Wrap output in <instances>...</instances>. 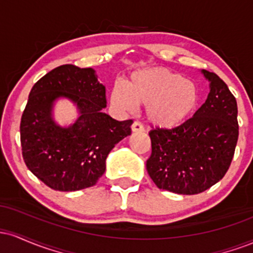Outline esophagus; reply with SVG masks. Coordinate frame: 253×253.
Here are the masks:
<instances>
[{"mask_svg":"<svg viewBox=\"0 0 253 253\" xmlns=\"http://www.w3.org/2000/svg\"><path fill=\"white\" fill-rule=\"evenodd\" d=\"M130 128H132V132L134 133L144 132V126L140 123H138V121H134V123L132 124V126H130Z\"/></svg>","mask_w":253,"mask_h":253,"instance_id":"34e87169","label":"esophagus"}]
</instances>
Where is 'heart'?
Returning <instances> with one entry per match:
<instances>
[{"label": "heart", "instance_id": "1", "mask_svg": "<svg viewBox=\"0 0 253 253\" xmlns=\"http://www.w3.org/2000/svg\"><path fill=\"white\" fill-rule=\"evenodd\" d=\"M110 102L123 112L133 106H146V118L159 128H175L187 121L200 102V90L195 82L183 78L167 68H151L135 72L121 85L110 91Z\"/></svg>", "mask_w": 253, "mask_h": 253}]
</instances>
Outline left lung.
I'll list each match as a JSON object with an SVG mask.
<instances>
[{
	"label": "left lung",
	"instance_id": "left-lung-1",
	"mask_svg": "<svg viewBox=\"0 0 253 253\" xmlns=\"http://www.w3.org/2000/svg\"><path fill=\"white\" fill-rule=\"evenodd\" d=\"M206 102L175 128H157L151 138L147 172L159 189L195 195L210 189L227 172L239 135L236 97L214 72Z\"/></svg>",
	"mask_w": 253,
	"mask_h": 253
}]
</instances>
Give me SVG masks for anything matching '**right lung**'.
Returning a JSON list of instances; mask_svg holds the SVG:
<instances>
[{
	"mask_svg": "<svg viewBox=\"0 0 253 253\" xmlns=\"http://www.w3.org/2000/svg\"><path fill=\"white\" fill-rule=\"evenodd\" d=\"M66 97L80 117L69 127L54 123V101ZM106 88L91 68L65 64L51 70L32 88L20 124L22 157L34 176L59 191L96 184L113 147L130 134L132 120L118 121L103 113Z\"/></svg>",
	"mask_w": 253,
	"mask_h": 253,
	"instance_id": "obj_1",
	"label": "right lung"
}]
</instances>
